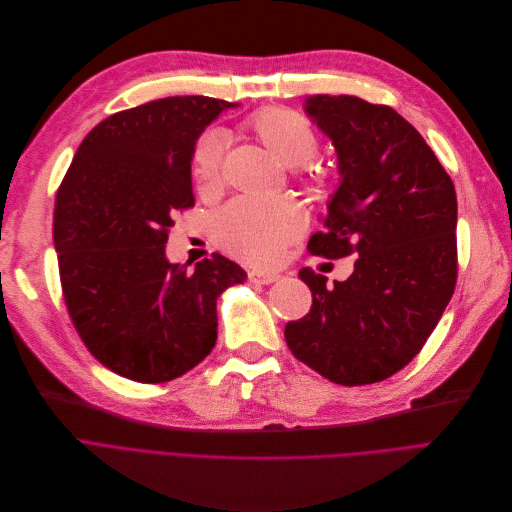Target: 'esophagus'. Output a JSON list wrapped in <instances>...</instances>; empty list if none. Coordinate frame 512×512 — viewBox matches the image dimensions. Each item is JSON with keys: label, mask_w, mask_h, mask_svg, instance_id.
<instances>
[{"label": "esophagus", "mask_w": 512, "mask_h": 512, "mask_svg": "<svg viewBox=\"0 0 512 512\" xmlns=\"http://www.w3.org/2000/svg\"><path fill=\"white\" fill-rule=\"evenodd\" d=\"M248 277H250V281L252 283H258V285H271V283H275V281H279V273H271V271H260V269H252L250 273H248Z\"/></svg>", "instance_id": "esophagus-1"}]
</instances>
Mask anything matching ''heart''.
<instances>
[{"mask_svg":"<svg viewBox=\"0 0 512 512\" xmlns=\"http://www.w3.org/2000/svg\"><path fill=\"white\" fill-rule=\"evenodd\" d=\"M250 131L281 164L298 168L308 164L319 137L308 120L289 108H264L248 120ZM225 133L204 131L191 150V179L204 196H212L223 183ZM304 225L302 210L287 198L252 200L241 198L214 216L212 233L229 252L250 262H275L287 243Z\"/></svg>","mask_w":512,"mask_h":512,"instance_id":"obj_1","label":"heart"}]
</instances>
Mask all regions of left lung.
<instances>
[{
  "label": "left lung",
  "mask_w": 512,
  "mask_h": 512,
  "mask_svg": "<svg viewBox=\"0 0 512 512\" xmlns=\"http://www.w3.org/2000/svg\"><path fill=\"white\" fill-rule=\"evenodd\" d=\"M304 112L333 143L339 185L308 252L354 254L333 281L310 269V312L285 325L298 360L339 385L392 377L419 354L456 285V191L421 133L394 108L310 95Z\"/></svg>",
  "instance_id": "left-lung-1"
}]
</instances>
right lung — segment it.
<instances>
[{
    "mask_svg": "<svg viewBox=\"0 0 512 512\" xmlns=\"http://www.w3.org/2000/svg\"><path fill=\"white\" fill-rule=\"evenodd\" d=\"M175 95L102 120L72 158L54 208L64 302L87 350L139 383L177 379L216 344V298L246 271L214 254L187 271L166 258L177 210L191 208V150L229 108Z\"/></svg>",
    "mask_w": 512,
    "mask_h": 512,
    "instance_id": "right-lung-1",
    "label": "right lung"
}]
</instances>
